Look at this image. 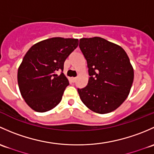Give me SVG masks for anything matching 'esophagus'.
<instances>
[{"mask_svg":"<svg viewBox=\"0 0 154 154\" xmlns=\"http://www.w3.org/2000/svg\"><path fill=\"white\" fill-rule=\"evenodd\" d=\"M72 82H75V81H76V77H72Z\"/></svg>","mask_w":154,"mask_h":154,"instance_id":"obj_1","label":"esophagus"}]
</instances>
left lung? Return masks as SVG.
<instances>
[{
	"instance_id": "1",
	"label": "left lung",
	"mask_w": 154,
	"mask_h": 154,
	"mask_svg": "<svg viewBox=\"0 0 154 154\" xmlns=\"http://www.w3.org/2000/svg\"><path fill=\"white\" fill-rule=\"evenodd\" d=\"M79 42L90 76L85 88L78 89L81 100L96 113L113 111L128 98L134 82L129 58L120 46L102 38H84Z\"/></svg>"
}]
</instances>
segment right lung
<instances>
[{"mask_svg": "<svg viewBox=\"0 0 154 154\" xmlns=\"http://www.w3.org/2000/svg\"><path fill=\"white\" fill-rule=\"evenodd\" d=\"M78 45V39L52 38L36 43L24 55L18 69V84L33 110L49 111L61 101L69 81L57 72L63 71L64 61Z\"/></svg>", "mask_w": 154, "mask_h": 154, "instance_id": "obj_1", "label": "right lung"}]
</instances>
